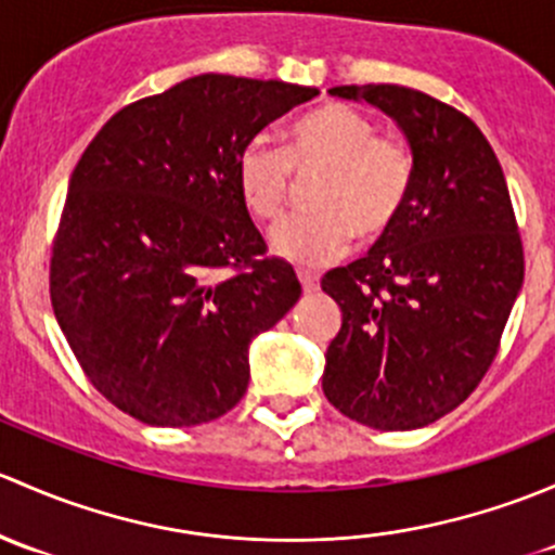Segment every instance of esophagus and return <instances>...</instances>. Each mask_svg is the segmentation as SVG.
Returning <instances> with one entry per match:
<instances>
[{
    "instance_id": "obj_1",
    "label": "esophagus",
    "mask_w": 555,
    "mask_h": 555,
    "mask_svg": "<svg viewBox=\"0 0 555 555\" xmlns=\"http://www.w3.org/2000/svg\"><path fill=\"white\" fill-rule=\"evenodd\" d=\"M299 283H301V291H305V294H315V291L320 288V278L310 270H299Z\"/></svg>"
}]
</instances>
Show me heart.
Segmentation results:
<instances>
[{"instance_id": "obj_1", "label": "heart", "mask_w": 555, "mask_h": 555, "mask_svg": "<svg viewBox=\"0 0 555 555\" xmlns=\"http://www.w3.org/2000/svg\"><path fill=\"white\" fill-rule=\"evenodd\" d=\"M310 214L291 216L270 232L280 259L318 267L339 259L356 232L379 240L403 214L414 181V154L396 135H382L374 117L345 104L320 106L296 119L288 146L254 139L237 157V186L256 219L275 221L288 205L294 173H318Z\"/></svg>"}]
</instances>
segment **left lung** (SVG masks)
Listing matches in <instances>:
<instances>
[{"mask_svg": "<svg viewBox=\"0 0 555 555\" xmlns=\"http://www.w3.org/2000/svg\"><path fill=\"white\" fill-rule=\"evenodd\" d=\"M396 119L414 154L403 214L363 259L325 272L341 328L323 392L374 430H416L465 401L500 347L524 285L505 173L478 125L401 85H341Z\"/></svg>", "mask_w": 555, "mask_h": 555, "instance_id": "obj_1", "label": "left lung"}]
</instances>
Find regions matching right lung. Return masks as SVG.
I'll return each instance as SVG.
<instances>
[{"label": "right lung", "mask_w": 555, "mask_h": 555, "mask_svg": "<svg viewBox=\"0 0 555 555\" xmlns=\"http://www.w3.org/2000/svg\"><path fill=\"white\" fill-rule=\"evenodd\" d=\"M315 95L199 74L119 108L79 157L50 301L88 379L119 411L190 427L245 396L250 339L299 301L301 285L288 261L264 256L237 157Z\"/></svg>", "instance_id": "add662e5"}]
</instances>
